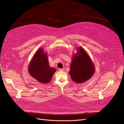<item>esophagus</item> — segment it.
Returning a JSON list of instances; mask_svg holds the SVG:
<instances>
[{
  "label": "esophagus",
  "mask_w": 124,
  "mask_h": 124,
  "mask_svg": "<svg viewBox=\"0 0 124 124\" xmlns=\"http://www.w3.org/2000/svg\"><path fill=\"white\" fill-rule=\"evenodd\" d=\"M58 70L59 71H64V68H62V69H58Z\"/></svg>",
  "instance_id": "34e87169"
}]
</instances>
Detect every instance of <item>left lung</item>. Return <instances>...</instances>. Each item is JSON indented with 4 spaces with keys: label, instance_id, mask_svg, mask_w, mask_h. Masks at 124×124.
I'll return each instance as SVG.
<instances>
[{
    "label": "left lung",
    "instance_id": "obj_1",
    "mask_svg": "<svg viewBox=\"0 0 124 124\" xmlns=\"http://www.w3.org/2000/svg\"><path fill=\"white\" fill-rule=\"evenodd\" d=\"M95 67L89 56L83 48H78L71 63L69 71L72 80L82 83L91 78L95 72Z\"/></svg>",
    "mask_w": 124,
    "mask_h": 124
}]
</instances>
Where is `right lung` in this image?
I'll use <instances>...</instances> for the list:
<instances>
[{"mask_svg": "<svg viewBox=\"0 0 124 124\" xmlns=\"http://www.w3.org/2000/svg\"><path fill=\"white\" fill-rule=\"evenodd\" d=\"M28 71L32 77L41 83H48L51 81L56 69L48 64L47 54L43 48L37 51L30 62Z\"/></svg>", "mask_w": 124, "mask_h": 124, "instance_id": "obj_1", "label": "right lung"}]
</instances>
